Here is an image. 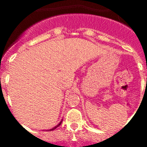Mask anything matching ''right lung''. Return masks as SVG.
Segmentation results:
<instances>
[{
	"instance_id": "add662e5",
	"label": "right lung",
	"mask_w": 147,
	"mask_h": 147,
	"mask_svg": "<svg viewBox=\"0 0 147 147\" xmlns=\"http://www.w3.org/2000/svg\"><path fill=\"white\" fill-rule=\"evenodd\" d=\"M62 121H60V122H59V124H57V126H55V127H54V128H52V129H49V130H50V131H51V130H54V129H56V128H57V127H59V125H60V124H62Z\"/></svg>"
}]
</instances>
